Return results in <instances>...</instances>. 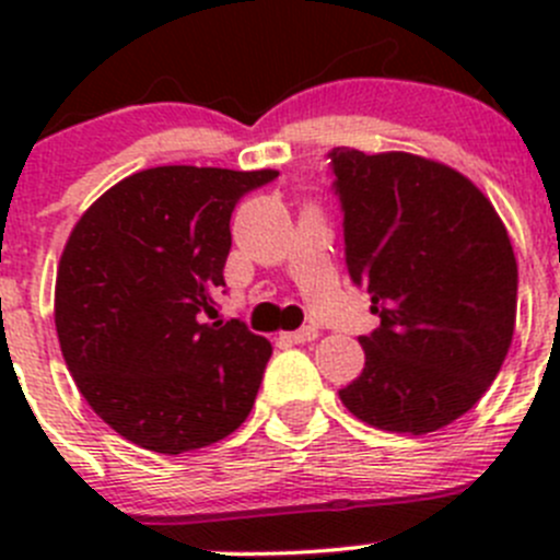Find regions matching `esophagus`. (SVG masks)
<instances>
[{
  "label": "esophagus",
  "instance_id": "esophagus-1",
  "mask_svg": "<svg viewBox=\"0 0 560 560\" xmlns=\"http://www.w3.org/2000/svg\"><path fill=\"white\" fill-rule=\"evenodd\" d=\"M319 338V330L316 327H301V330H292V332H281V341L284 343H306Z\"/></svg>",
  "mask_w": 560,
  "mask_h": 560
}]
</instances>
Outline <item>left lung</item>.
I'll list each match as a JSON object with an SVG mask.
<instances>
[{
    "label": "left lung",
    "mask_w": 560,
    "mask_h": 560,
    "mask_svg": "<svg viewBox=\"0 0 560 560\" xmlns=\"http://www.w3.org/2000/svg\"><path fill=\"white\" fill-rule=\"evenodd\" d=\"M347 268L382 325L338 389L365 425L425 436L466 415L510 352L517 262L477 184L406 151L332 149Z\"/></svg>",
    "instance_id": "8db88e82"
}]
</instances>
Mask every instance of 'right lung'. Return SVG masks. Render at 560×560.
Listing matches in <instances>:
<instances>
[{
  "mask_svg": "<svg viewBox=\"0 0 560 560\" xmlns=\"http://www.w3.org/2000/svg\"><path fill=\"white\" fill-rule=\"evenodd\" d=\"M276 175L149 167L72 228L54 295L61 354L86 404L127 442L180 455L230 436L252 411L273 347L244 322L206 314L224 287L235 202Z\"/></svg>",
  "mask_w": 560,
  "mask_h": 560,
  "instance_id": "right-lung-1",
  "label": "right lung"
}]
</instances>
